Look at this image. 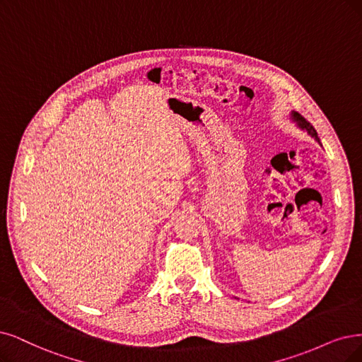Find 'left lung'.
<instances>
[{
	"label": "left lung",
	"instance_id": "8db88e82",
	"mask_svg": "<svg viewBox=\"0 0 362 362\" xmlns=\"http://www.w3.org/2000/svg\"><path fill=\"white\" fill-rule=\"evenodd\" d=\"M292 116H293V119H296L297 120V124H298V127L300 128H303V129H305L307 132H309L310 134V136L316 140V141H319V137H317V132H316V129L313 128V125L310 124V122H307V120L301 116V115H298V113H296V112H293L292 113Z\"/></svg>",
	"mask_w": 362,
	"mask_h": 362
}]
</instances>
